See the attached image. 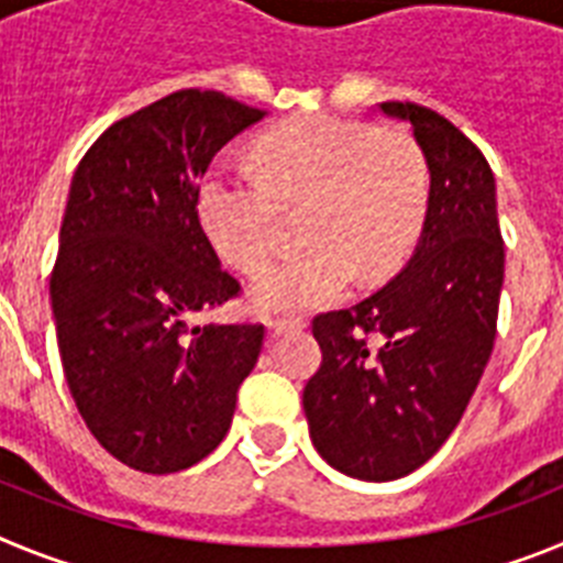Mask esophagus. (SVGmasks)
Returning a JSON list of instances; mask_svg holds the SVG:
<instances>
[{
    "mask_svg": "<svg viewBox=\"0 0 563 563\" xmlns=\"http://www.w3.org/2000/svg\"><path fill=\"white\" fill-rule=\"evenodd\" d=\"M298 327H305V318H271V321H267L271 335H282V332L298 330Z\"/></svg>",
    "mask_w": 563,
    "mask_h": 563,
    "instance_id": "1",
    "label": "esophagus"
}]
</instances>
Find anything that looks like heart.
Here are the masks:
<instances>
[{
    "instance_id": "b5f03b06",
    "label": "heart",
    "mask_w": 563,
    "mask_h": 563,
    "mask_svg": "<svg viewBox=\"0 0 563 563\" xmlns=\"http://www.w3.org/2000/svg\"><path fill=\"white\" fill-rule=\"evenodd\" d=\"M429 206L422 157L406 137L377 134L335 114L278 123L256 143V168L213 163L200 213L213 247L236 271L256 273L276 251L282 211L298 213L290 258L253 282L262 310H312L363 282L402 267Z\"/></svg>"
}]
</instances>
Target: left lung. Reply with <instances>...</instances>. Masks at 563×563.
<instances>
[{
    "label": "left lung",
    "mask_w": 563,
    "mask_h": 563,
    "mask_svg": "<svg viewBox=\"0 0 563 563\" xmlns=\"http://www.w3.org/2000/svg\"><path fill=\"white\" fill-rule=\"evenodd\" d=\"M429 163L420 242L389 285L312 318L321 366L305 386L318 454L341 474L391 482L449 440L494 352L505 242L485 154L440 112L380 103Z\"/></svg>",
    "instance_id": "left-lung-1"
}]
</instances>
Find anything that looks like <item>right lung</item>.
<instances>
[{"label": "right lung", "mask_w": 563, "mask_h": 563, "mask_svg": "<svg viewBox=\"0 0 563 563\" xmlns=\"http://www.w3.org/2000/svg\"><path fill=\"white\" fill-rule=\"evenodd\" d=\"M262 118L180 89L114 121L69 186L49 273L64 377L92 437L143 474L220 445L265 343V324H191L242 292L202 228V174Z\"/></svg>", "instance_id": "obj_1"}]
</instances>
